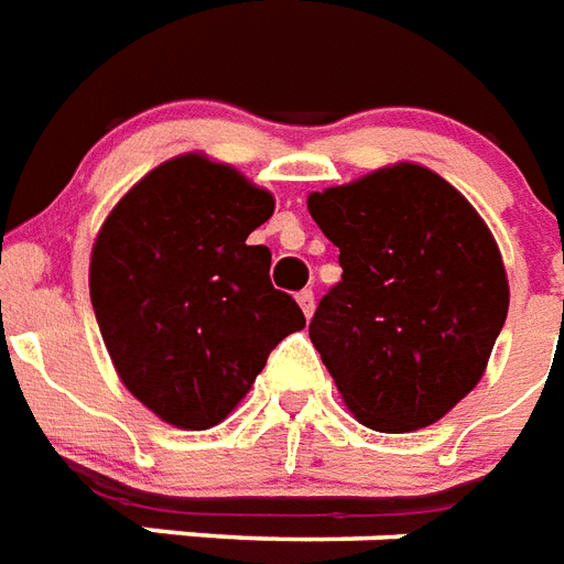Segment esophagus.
<instances>
[{"instance_id":"obj_1","label":"esophagus","mask_w":564,"mask_h":564,"mask_svg":"<svg viewBox=\"0 0 564 564\" xmlns=\"http://www.w3.org/2000/svg\"><path fill=\"white\" fill-rule=\"evenodd\" d=\"M295 299H299V307H301V311H304V316L311 319L313 307H316V301H313V292L311 290H301L299 295H295Z\"/></svg>"}]
</instances>
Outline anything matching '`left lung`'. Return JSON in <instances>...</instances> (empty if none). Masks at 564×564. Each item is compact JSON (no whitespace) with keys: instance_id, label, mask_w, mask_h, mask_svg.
<instances>
[{"instance_id":"obj_1","label":"left lung","mask_w":564,"mask_h":564,"mask_svg":"<svg viewBox=\"0 0 564 564\" xmlns=\"http://www.w3.org/2000/svg\"><path fill=\"white\" fill-rule=\"evenodd\" d=\"M307 209L339 248L311 339L346 408L387 435L437 423L482 381L509 313L482 215L416 162L313 192Z\"/></svg>"}]
</instances>
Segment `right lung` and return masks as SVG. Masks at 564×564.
Returning <instances> with one entry per match:
<instances>
[{"label": "right lung", "mask_w": 564, "mask_h": 564, "mask_svg": "<svg viewBox=\"0 0 564 564\" xmlns=\"http://www.w3.org/2000/svg\"><path fill=\"white\" fill-rule=\"evenodd\" d=\"M269 188L206 153L148 171L91 248V304L115 372L141 405L186 432L213 429L251 390L269 351L304 328L269 281L272 251L248 236Z\"/></svg>", "instance_id": "add662e5"}]
</instances>
